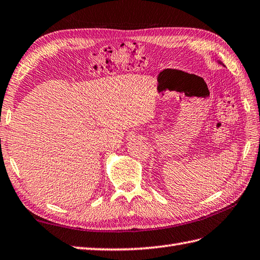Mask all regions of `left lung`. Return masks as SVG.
<instances>
[{
  "instance_id": "1",
  "label": "left lung",
  "mask_w": 260,
  "mask_h": 260,
  "mask_svg": "<svg viewBox=\"0 0 260 260\" xmlns=\"http://www.w3.org/2000/svg\"><path fill=\"white\" fill-rule=\"evenodd\" d=\"M218 62H219V63H220V64H222V63H221V62H220V61H218Z\"/></svg>"
}]
</instances>
